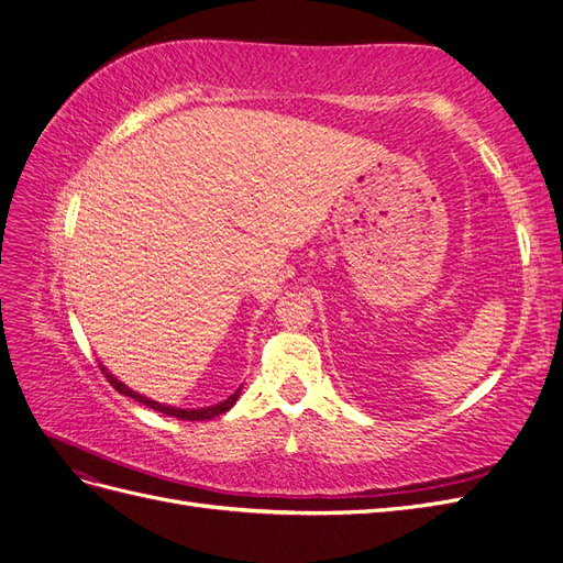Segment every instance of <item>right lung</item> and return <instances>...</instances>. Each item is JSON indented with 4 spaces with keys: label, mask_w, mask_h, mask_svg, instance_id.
Masks as SVG:
<instances>
[{
    "label": "right lung",
    "mask_w": 563,
    "mask_h": 563,
    "mask_svg": "<svg viewBox=\"0 0 563 563\" xmlns=\"http://www.w3.org/2000/svg\"><path fill=\"white\" fill-rule=\"evenodd\" d=\"M100 371L106 373V378H108V383L119 391V395H124V397H131V399H135V401H141V404H145V406H150V408H155V411H159V413H164V416H172V418H180V420H211V418H216V416H223L225 411H230V408L234 406V401H236V397H240V389L234 391L232 397H228L225 401H220V404H216V406H209V408H195V411H185V408H172V406H162V404H157V401H152V399H145V397H141V395H135L133 389H129L126 385H122L119 383L117 378H112L110 373H108V368H103L100 366Z\"/></svg>",
    "instance_id": "1"
}]
</instances>
